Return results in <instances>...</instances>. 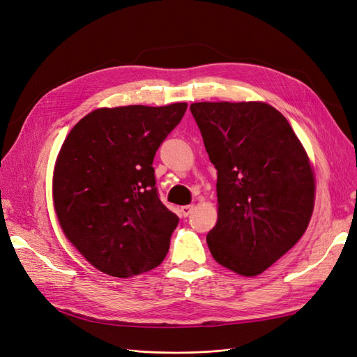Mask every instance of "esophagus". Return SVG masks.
<instances>
[{
	"label": "esophagus",
	"instance_id": "esophagus-1",
	"mask_svg": "<svg viewBox=\"0 0 357 357\" xmlns=\"http://www.w3.org/2000/svg\"><path fill=\"white\" fill-rule=\"evenodd\" d=\"M193 210H195V205H184V206H181V214L184 217H188L192 214Z\"/></svg>",
	"mask_w": 357,
	"mask_h": 357
}]
</instances>
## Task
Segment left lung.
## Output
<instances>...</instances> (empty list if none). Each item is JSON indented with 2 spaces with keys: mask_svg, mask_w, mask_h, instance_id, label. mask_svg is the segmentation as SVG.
I'll return each mask as SVG.
<instances>
[{
  "mask_svg": "<svg viewBox=\"0 0 357 357\" xmlns=\"http://www.w3.org/2000/svg\"><path fill=\"white\" fill-rule=\"evenodd\" d=\"M190 110L217 169L218 217L208 248L231 272L260 275L309 226L316 192L309 155L264 102H199Z\"/></svg>",
  "mask_w": 357,
  "mask_h": 357,
  "instance_id": "obj_1",
  "label": "left lung"
}]
</instances>
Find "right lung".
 Instances as JSON below:
<instances>
[{"label":"right lung","mask_w":357,"mask_h":357,"mask_svg":"<svg viewBox=\"0 0 357 357\" xmlns=\"http://www.w3.org/2000/svg\"><path fill=\"white\" fill-rule=\"evenodd\" d=\"M188 103L100 107L66 136L53 173V204L68 241L115 278L162 263L178 217L161 202L152 167Z\"/></svg>","instance_id":"obj_1"}]
</instances>
